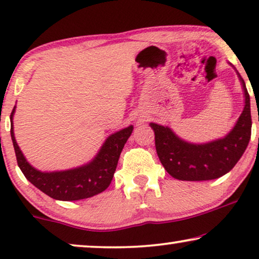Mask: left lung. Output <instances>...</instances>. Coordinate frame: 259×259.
Returning <instances> with one entry per match:
<instances>
[{"mask_svg": "<svg viewBox=\"0 0 259 259\" xmlns=\"http://www.w3.org/2000/svg\"><path fill=\"white\" fill-rule=\"evenodd\" d=\"M237 72V70H236ZM244 91V109L233 128L224 138L205 144L183 140L167 126L151 122L159 160L173 178L187 182L212 180L226 175L242 158L251 138L250 95L237 72Z\"/></svg>", "mask_w": 259, "mask_h": 259, "instance_id": "obj_1", "label": "left lung"}]
</instances>
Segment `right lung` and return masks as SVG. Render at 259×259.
<instances>
[{
    "label": "right lung",
    "mask_w": 259,
    "mask_h": 259,
    "mask_svg": "<svg viewBox=\"0 0 259 259\" xmlns=\"http://www.w3.org/2000/svg\"><path fill=\"white\" fill-rule=\"evenodd\" d=\"M16 106L10 114V136L15 150L17 165L24 177L35 187L53 199L72 201L86 199L101 193L111 184L116 165L126 141L133 132V126L109 136L100 151L90 162L66 171L42 172L27 161L14 136L13 116Z\"/></svg>",
    "instance_id": "obj_1"
}]
</instances>
